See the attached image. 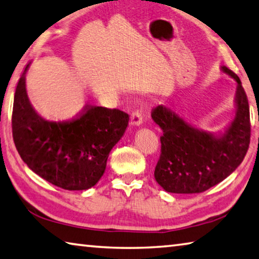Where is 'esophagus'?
Here are the masks:
<instances>
[{
    "label": "esophagus",
    "instance_id": "obj_1",
    "mask_svg": "<svg viewBox=\"0 0 259 259\" xmlns=\"http://www.w3.org/2000/svg\"><path fill=\"white\" fill-rule=\"evenodd\" d=\"M142 123H143L142 113L138 112V111L134 112L133 115H131V124L135 125V126H139Z\"/></svg>",
    "mask_w": 259,
    "mask_h": 259
}]
</instances>
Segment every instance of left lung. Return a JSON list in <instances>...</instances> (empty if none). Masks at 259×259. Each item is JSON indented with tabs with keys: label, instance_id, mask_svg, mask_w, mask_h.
<instances>
[{
	"label": "left lung",
	"instance_id": "obj_1",
	"mask_svg": "<svg viewBox=\"0 0 259 259\" xmlns=\"http://www.w3.org/2000/svg\"><path fill=\"white\" fill-rule=\"evenodd\" d=\"M221 71L236 83V112L222 133H210L190 123L172 107L160 105L152 119L163 131L161 156L154 177L165 192L192 194L224 181L243 161L250 144V112L239 76L226 66Z\"/></svg>",
	"mask_w": 259,
	"mask_h": 259
}]
</instances>
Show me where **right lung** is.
<instances>
[{
	"mask_svg": "<svg viewBox=\"0 0 259 259\" xmlns=\"http://www.w3.org/2000/svg\"><path fill=\"white\" fill-rule=\"evenodd\" d=\"M26 65L17 83L12 135L28 168L52 185L68 191L95 186L106 169L109 152L123 137L129 115L119 109L85 106L75 119L50 121L30 104Z\"/></svg>",
	"mask_w": 259,
	"mask_h": 259,
	"instance_id": "obj_1",
	"label": "right lung"
}]
</instances>
